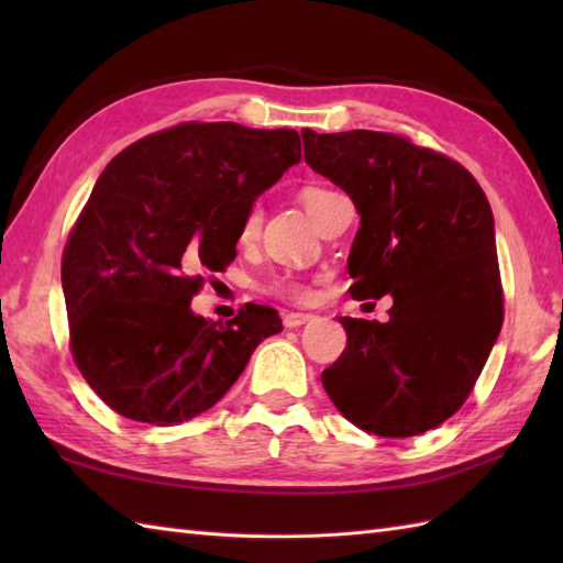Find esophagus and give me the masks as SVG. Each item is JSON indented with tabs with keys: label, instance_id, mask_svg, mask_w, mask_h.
Instances as JSON below:
<instances>
[{
	"label": "esophagus",
	"instance_id": "esophagus-1",
	"mask_svg": "<svg viewBox=\"0 0 563 563\" xmlns=\"http://www.w3.org/2000/svg\"><path fill=\"white\" fill-rule=\"evenodd\" d=\"M312 319H317V314L290 312V314H285V317H283V324L288 327V329H297V327H302V324H307V321H312Z\"/></svg>",
	"mask_w": 563,
	"mask_h": 563
}]
</instances>
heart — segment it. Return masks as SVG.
Returning a JSON list of instances; mask_svg holds the SVG:
<instances>
[{
    "label": "heart",
    "mask_w": 563,
    "mask_h": 563,
    "mask_svg": "<svg viewBox=\"0 0 563 563\" xmlns=\"http://www.w3.org/2000/svg\"><path fill=\"white\" fill-rule=\"evenodd\" d=\"M329 196H333V190H327V188H319V186H309L302 190V206L307 208V212L312 214V220L317 218V212L321 210V206L329 200ZM258 224H261V208L258 206H251L246 218L242 222V239H251L256 232H258ZM268 290L280 295V297H290V300H309L312 297V290L307 288V285L297 283V280H290V278H275Z\"/></svg>",
    "instance_id": "heart-1"
}]
</instances>
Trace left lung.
<instances>
[{
	"label": "left lung",
	"instance_id": "1",
	"mask_svg": "<svg viewBox=\"0 0 563 563\" xmlns=\"http://www.w3.org/2000/svg\"><path fill=\"white\" fill-rule=\"evenodd\" d=\"M302 142L361 214L351 295L394 300L387 324L341 319L349 345L321 385L367 433H426L470 397L504 324L492 206L462 164L406 137L307 128Z\"/></svg>",
	"mask_w": 563,
	"mask_h": 563
}]
</instances>
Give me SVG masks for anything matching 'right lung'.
<instances>
[{
  "instance_id": "add662e5",
  "label": "right lung",
  "mask_w": 563,
  "mask_h": 563,
  "mask_svg": "<svg viewBox=\"0 0 563 563\" xmlns=\"http://www.w3.org/2000/svg\"><path fill=\"white\" fill-rule=\"evenodd\" d=\"M302 159L295 130L181 123L113 157L63 256L71 355L125 418L176 426L212 409L256 345L283 331L271 307L227 324L190 309L202 278L236 256L254 200Z\"/></svg>"
}]
</instances>
